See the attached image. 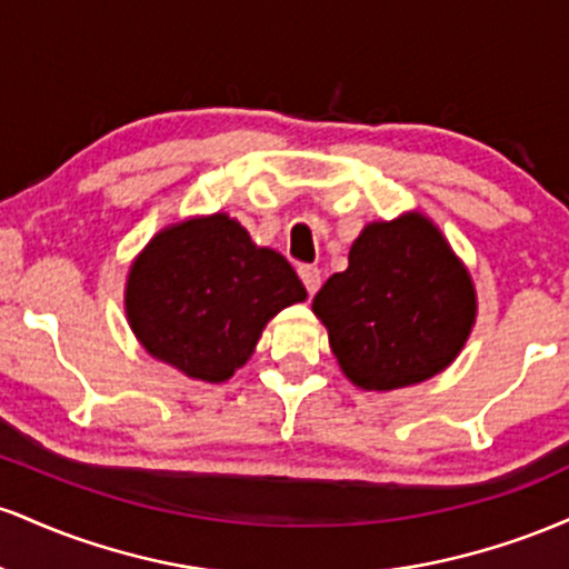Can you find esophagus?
I'll return each mask as SVG.
<instances>
[{
  "instance_id": "esophagus-1",
  "label": "esophagus",
  "mask_w": 569,
  "mask_h": 569,
  "mask_svg": "<svg viewBox=\"0 0 569 569\" xmlns=\"http://www.w3.org/2000/svg\"><path fill=\"white\" fill-rule=\"evenodd\" d=\"M299 278H302L307 293H316L321 289V270H318L316 264H299Z\"/></svg>"
}]
</instances>
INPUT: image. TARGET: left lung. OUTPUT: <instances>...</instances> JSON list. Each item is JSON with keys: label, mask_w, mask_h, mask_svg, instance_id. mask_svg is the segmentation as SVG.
<instances>
[{"label": "left lung", "mask_w": 569, "mask_h": 569, "mask_svg": "<svg viewBox=\"0 0 569 569\" xmlns=\"http://www.w3.org/2000/svg\"><path fill=\"white\" fill-rule=\"evenodd\" d=\"M312 299L339 367L363 390H393L455 361L476 316V293L426 217L375 221Z\"/></svg>", "instance_id": "left-lung-1"}]
</instances>
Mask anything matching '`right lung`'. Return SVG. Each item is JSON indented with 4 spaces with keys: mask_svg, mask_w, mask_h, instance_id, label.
I'll return each instance as SVG.
<instances>
[{
    "mask_svg": "<svg viewBox=\"0 0 569 569\" xmlns=\"http://www.w3.org/2000/svg\"><path fill=\"white\" fill-rule=\"evenodd\" d=\"M307 297L293 267L213 213L154 234L130 267L126 307L141 345L202 382L248 361L264 323Z\"/></svg>",
    "mask_w": 569,
    "mask_h": 569,
    "instance_id": "1",
    "label": "right lung"
}]
</instances>
